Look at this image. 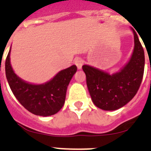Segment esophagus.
Listing matches in <instances>:
<instances>
[{"label": "esophagus", "mask_w": 151, "mask_h": 151, "mask_svg": "<svg viewBox=\"0 0 151 151\" xmlns=\"http://www.w3.org/2000/svg\"><path fill=\"white\" fill-rule=\"evenodd\" d=\"M74 64H75L76 66H77V67H78L79 70H81V69L82 68L83 64H84V60H83L81 58L77 57V58H75V59H74Z\"/></svg>", "instance_id": "34e87169"}]
</instances>
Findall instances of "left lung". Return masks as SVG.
I'll list each match as a JSON object with an SVG mask.
<instances>
[{"instance_id":"1","label":"left lung","mask_w":151,"mask_h":151,"mask_svg":"<svg viewBox=\"0 0 151 151\" xmlns=\"http://www.w3.org/2000/svg\"><path fill=\"white\" fill-rule=\"evenodd\" d=\"M134 34V50L129 63L117 73L109 74L92 66L84 65L88 92L92 102L104 110L124 106L138 92L143 80L145 56L138 35Z\"/></svg>"}]
</instances>
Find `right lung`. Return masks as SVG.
<instances>
[{
    "label": "right lung",
    "mask_w": 151,
    "mask_h": 151,
    "mask_svg": "<svg viewBox=\"0 0 151 151\" xmlns=\"http://www.w3.org/2000/svg\"><path fill=\"white\" fill-rule=\"evenodd\" d=\"M10 51L6 58L5 73L15 98L35 115L47 117L59 112L65 103L67 86L77 72V66L73 65L59 71L45 84L33 85L24 81L14 73L10 63Z\"/></svg>",
    "instance_id": "obj_1"
}]
</instances>
